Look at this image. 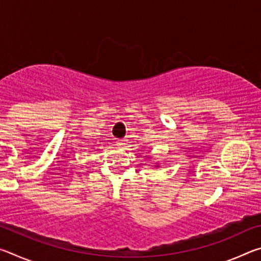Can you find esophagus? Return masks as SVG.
I'll use <instances>...</instances> for the list:
<instances>
[{"label": "esophagus", "instance_id": "esophagus-1", "mask_svg": "<svg viewBox=\"0 0 261 261\" xmlns=\"http://www.w3.org/2000/svg\"><path fill=\"white\" fill-rule=\"evenodd\" d=\"M116 143H117L118 146H124V145H125V140H124V139H120V140H117Z\"/></svg>", "mask_w": 261, "mask_h": 261}]
</instances>
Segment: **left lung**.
<instances>
[{"mask_svg":"<svg viewBox=\"0 0 261 261\" xmlns=\"http://www.w3.org/2000/svg\"><path fill=\"white\" fill-rule=\"evenodd\" d=\"M159 167V165H154V168H158Z\"/></svg>","mask_w":261,"mask_h":261,"instance_id":"8db88e82","label":"left lung"}]
</instances>
